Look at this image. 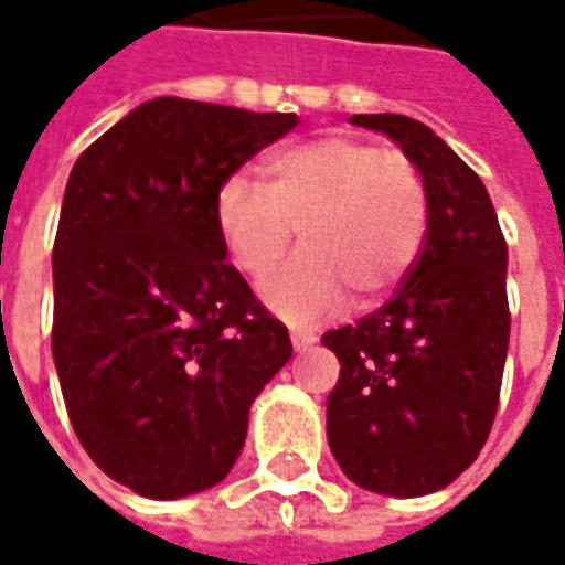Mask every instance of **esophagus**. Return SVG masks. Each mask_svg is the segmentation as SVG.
<instances>
[{
    "label": "esophagus",
    "instance_id": "1",
    "mask_svg": "<svg viewBox=\"0 0 565 565\" xmlns=\"http://www.w3.org/2000/svg\"><path fill=\"white\" fill-rule=\"evenodd\" d=\"M290 342H294V351L302 354V351H308V348L318 342V339H315L311 332H290Z\"/></svg>",
    "mask_w": 565,
    "mask_h": 565
}]
</instances>
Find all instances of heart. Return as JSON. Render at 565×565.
<instances>
[{
    "instance_id": "obj_1",
    "label": "heart",
    "mask_w": 565,
    "mask_h": 565,
    "mask_svg": "<svg viewBox=\"0 0 565 565\" xmlns=\"http://www.w3.org/2000/svg\"><path fill=\"white\" fill-rule=\"evenodd\" d=\"M266 184L230 174L214 196L223 247L245 275H259L294 242L302 250L259 281V299L290 323H318L348 306L391 294L424 254L429 190L399 148L354 136H320L271 150Z\"/></svg>"
}]
</instances>
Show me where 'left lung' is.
<instances>
[{
	"instance_id": "obj_1",
	"label": "left lung",
	"mask_w": 565,
	"mask_h": 565,
	"mask_svg": "<svg viewBox=\"0 0 565 565\" xmlns=\"http://www.w3.org/2000/svg\"><path fill=\"white\" fill-rule=\"evenodd\" d=\"M417 162L429 233L396 294L320 342L339 356L327 438L342 472L372 493L424 497L484 448L509 354V247L481 178L420 120L354 115Z\"/></svg>"
}]
</instances>
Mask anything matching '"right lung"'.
I'll return each mask as SVG.
<instances>
[{
    "label": "right lung",
    "instance_id": "obj_1",
    "mask_svg": "<svg viewBox=\"0 0 565 565\" xmlns=\"http://www.w3.org/2000/svg\"><path fill=\"white\" fill-rule=\"evenodd\" d=\"M296 115L160 96L68 174L54 242V363L90 460L148 499L223 481L290 360L214 221L217 186Z\"/></svg>",
    "mask_w": 565,
    "mask_h": 565
}]
</instances>
